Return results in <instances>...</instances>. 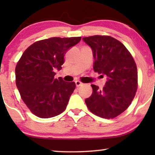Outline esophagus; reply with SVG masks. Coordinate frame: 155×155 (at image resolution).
<instances>
[{"label": "esophagus", "instance_id": "1", "mask_svg": "<svg viewBox=\"0 0 155 155\" xmlns=\"http://www.w3.org/2000/svg\"><path fill=\"white\" fill-rule=\"evenodd\" d=\"M82 84H83V83H82V82H80L79 80H77V81H75V85H76V87H79L80 86L82 85Z\"/></svg>", "mask_w": 155, "mask_h": 155}]
</instances>
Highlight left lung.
Segmentation results:
<instances>
[{
	"mask_svg": "<svg viewBox=\"0 0 155 155\" xmlns=\"http://www.w3.org/2000/svg\"><path fill=\"white\" fill-rule=\"evenodd\" d=\"M82 40L92 48L94 72L107 77L102 90L91 85L92 94L85 99L86 104L99 117L115 118L128 109L137 91L134 59L121 42L109 36L95 35Z\"/></svg>",
	"mask_w": 155,
	"mask_h": 155,
	"instance_id": "8db88e82",
	"label": "left lung"
}]
</instances>
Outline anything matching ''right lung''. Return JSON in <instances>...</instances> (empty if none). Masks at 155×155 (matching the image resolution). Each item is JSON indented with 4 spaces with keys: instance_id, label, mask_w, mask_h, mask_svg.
<instances>
[{
    "instance_id": "add662e5",
    "label": "right lung",
    "mask_w": 155,
    "mask_h": 155,
    "mask_svg": "<svg viewBox=\"0 0 155 155\" xmlns=\"http://www.w3.org/2000/svg\"><path fill=\"white\" fill-rule=\"evenodd\" d=\"M81 37H52L29 46L15 68L16 85L23 101L38 117H54L65 111L75 89L74 82L54 78L68 50Z\"/></svg>"
}]
</instances>
